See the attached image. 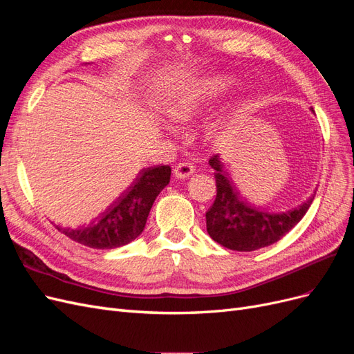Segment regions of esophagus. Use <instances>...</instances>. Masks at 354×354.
Instances as JSON below:
<instances>
[{
  "label": "esophagus",
  "mask_w": 354,
  "mask_h": 354,
  "mask_svg": "<svg viewBox=\"0 0 354 354\" xmlns=\"http://www.w3.org/2000/svg\"><path fill=\"white\" fill-rule=\"evenodd\" d=\"M194 173H195V167L189 162H181L174 169V176L177 178H189L194 176Z\"/></svg>",
  "instance_id": "34e87169"
}]
</instances>
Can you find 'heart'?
<instances>
[{
    "mask_svg": "<svg viewBox=\"0 0 354 354\" xmlns=\"http://www.w3.org/2000/svg\"><path fill=\"white\" fill-rule=\"evenodd\" d=\"M234 85V80L224 73H211L195 78L173 90L162 103V112L169 121L186 124L194 121L208 106L226 94ZM241 111L239 102H232L220 112L214 113L203 124V136L211 143L226 142Z\"/></svg>",
    "mask_w": 354,
    "mask_h": 354,
    "instance_id": "heart-1",
    "label": "heart"
}]
</instances>
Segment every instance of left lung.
<instances>
[{"mask_svg":"<svg viewBox=\"0 0 354 354\" xmlns=\"http://www.w3.org/2000/svg\"><path fill=\"white\" fill-rule=\"evenodd\" d=\"M209 165L216 169L217 196L205 214L207 232L224 248L255 251L277 242L306 216L315 199L316 192L301 205L283 211L254 207L242 199L218 155L209 159Z\"/></svg>","mask_w":354,"mask_h":354,"instance_id":"1","label":"left lung"}]
</instances>
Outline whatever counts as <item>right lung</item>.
I'll use <instances>...</instances> for the list:
<instances>
[{"label":"right lung","instance_id":"add662e5","mask_svg":"<svg viewBox=\"0 0 354 354\" xmlns=\"http://www.w3.org/2000/svg\"><path fill=\"white\" fill-rule=\"evenodd\" d=\"M169 177L168 165L145 168L133 185L87 226L56 227L72 241L94 250H112L130 243L142 234L153 202L169 183Z\"/></svg>","mask_w":354,"mask_h":354}]
</instances>
